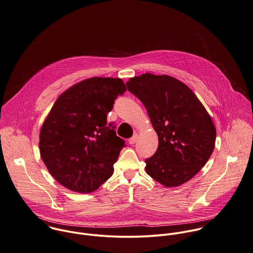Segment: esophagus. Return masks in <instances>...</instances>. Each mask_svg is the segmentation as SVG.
<instances>
[{
    "label": "esophagus",
    "mask_w": 253,
    "mask_h": 253,
    "mask_svg": "<svg viewBox=\"0 0 253 253\" xmlns=\"http://www.w3.org/2000/svg\"><path fill=\"white\" fill-rule=\"evenodd\" d=\"M137 139H138V135H137V134H134L133 137L129 139V144H131V145L135 144V143L137 142Z\"/></svg>",
    "instance_id": "34e87169"
}]
</instances>
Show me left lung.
<instances>
[{"label":"left lung","instance_id":"left-lung-1","mask_svg":"<svg viewBox=\"0 0 253 253\" xmlns=\"http://www.w3.org/2000/svg\"><path fill=\"white\" fill-rule=\"evenodd\" d=\"M128 90L147 108L158 148L146 159V172L167 188L197 175L212 154L216 129L196 94L169 75L144 73L130 78Z\"/></svg>","mask_w":253,"mask_h":253}]
</instances>
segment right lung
<instances>
[{
    "mask_svg": "<svg viewBox=\"0 0 253 253\" xmlns=\"http://www.w3.org/2000/svg\"><path fill=\"white\" fill-rule=\"evenodd\" d=\"M126 91L120 78L92 77L65 90L53 103L40 130L39 149L51 176L79 194L98 190L113 174L125 146L107 113Z\"/></svg>",
    "mask_w": 253,
    "mask_h": 253,
    "instance_id": "add662e5",
    "label": "right lung"
}]
</instances>
